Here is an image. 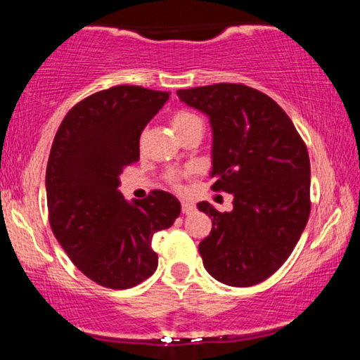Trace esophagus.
<instances>
[{
  "instance_id": "obj_1",
  "label": "esophagus",
  "mask_w": 360,
  "mask_h": 360,
  "mask_svg": "<svg viewBox=\"0 0 360 360\" xmlns=\"http://www.w3.org/2000/svg\"><path fill=\"white\" fill-rule=\"evenodd\" d=\"M194 210H196V206L193 203H189V201H181V212H183V214H191L194 213Z\"/></svg>"
}]
</instances>
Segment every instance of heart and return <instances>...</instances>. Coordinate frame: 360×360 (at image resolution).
Wrapping results in <instances>:
<instances>
[{
	"label": "heart",
	"instance_id": "obj_1",
	"mask_svg": "<svg viewBox=\"0 0 360 360\" xmlns=\"http://www.w3.org/2000/svg\"><path fill=\"white\" fill-rule=\"evenodd\" d=\"M171 125H172V128H174L176 134L179 135V137H183L186 131H189L194 127H203L201 125L200 117L191 113V111H188V110H179V111H176V113H172ZM166 179H167V183L172 186V188L181 189V179H179V174H177V172H174V171L167 172Z\"/></svg>",
	"mask_w": 360,
	"mask_h": 360
}]
</instances>
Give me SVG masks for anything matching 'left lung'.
I'll list each match as a JSON object with an SVG mask.
<instances>
[{"instance_id":"8db88e82","label":"left lung","mask_w":360,"mask_h":360,"mask_svg":"<svg viewBox=\"0 0 360 360\" xmlns=\"http://www.w3.org/2000/svg\"><path fill=\"white\" fill-rule=\"evenodd\" d=\"M177 96L210 117L217 179L212 189L233 194L230 213L198 203L213 223L200 242L206 271L229 286L262 283L286 262L307 226V143L286 111L250 86L218 82L179 89Z\"/></svg>"}]
</instances>
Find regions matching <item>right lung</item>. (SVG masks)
<instances>
[{
	"label": "right lung",
	"mask_w": 360,
	"mask_h": 360,
	"mask_svg": "<svg viewBox=\"0 0 360 360\" xmlns=\"http://www.w3.org/2000/svg\"><path fill=\"white\" fill-rule=\"evenodd\" d=\"M169 94L130 84L98 91L68 111L53 139L49 223L74 266L100 286L128 289L154 274L152 237L181 213L162 189L134 205L118 191L120 174L139 162L140 134Z\"/></svg>",
	"instance_id": "right-lung-1"
}]
</instances>
